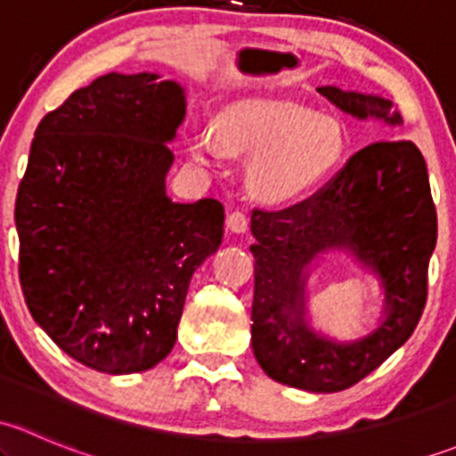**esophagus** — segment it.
Segmentation results:
<instances>
[{"mask_svg": "<svg viewBox=\"0 0 456 456\" xmlns=\"http://www.w3.org/2000/svg\"><path fill=\"white\" fill-rule=\"evenodd\" d=\"M247 227H249V218H247L245 211H240V209L229 211V214H227V229H229V232L242 233V232H247Z\"/></svg>", "mask_w": 456, "mask_h": 456, "instance_id": "esophagus-1", "label": "esophagus"}]
</instances>
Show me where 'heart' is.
Instances as JSON below:
<instances>
[{
	"mask_svg": "<svg viewBox=\"0 0 456 456\" xmlns=\"http://www.w3.org/2000/svg\"><path fill=\"white\" fill-rule=\"evenodd\" d=\"M346 134L335 118L317 117L287 101H242L224 110L211 130L190 136V151L202 165L224 154L254 159L247 183L256 199L287 202L329 181L346 159Z\"/></svg>",
	"mask_w": 456,
	"mask_h": 456,
	"instance_id": "heart-1",
	"label": "heart"
}]
</instances>
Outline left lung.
Masks as SVG:
<instances>
[{
  "label": "left lung",
  "mask_w": 456,
  "mask_h": 456,
  "mask_svg": "<svg viewBox=\"0 0 456 456\" xmlns=\"http://www.w3.org/2000/svg\"><path fill=\"white\" fill-rule=\"evenodd\" d=\"M357 118L402 121L381 96L317 87ZM256 245L251 346L271 379L311 393H338L384 364L412 335L428 297L436 209L426 160L412 141L362 147L309 199L284 209H254ZM326 248H348L385 280L387 322L353 345L314 334L304 320L305 265Z\"/></svg>",
  "instance_id": "8db88e82"
}]
</instances>
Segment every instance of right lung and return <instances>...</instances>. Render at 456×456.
Returning a JSON list of instances; mask_svg holds the SVG:
<instances>
[{
	"label": "right lung",
	"mask_w": 456,
	"mask_h": 456,
	"mask_svg": "<svg viewBox=\"0 0 456 456\" xmlns=\"http://www.w3.org/2000/svg\"><path fill=\"white\" fill-rule=\"evenodd\" d=\"M183 117L178 84L110 72L37 126L15 202L21 291L87 369L127 375L167 357L191 275L223 240L218 200L165 194Z\"/></svg>",
	"instance_id": "1"
}]
</instances>
